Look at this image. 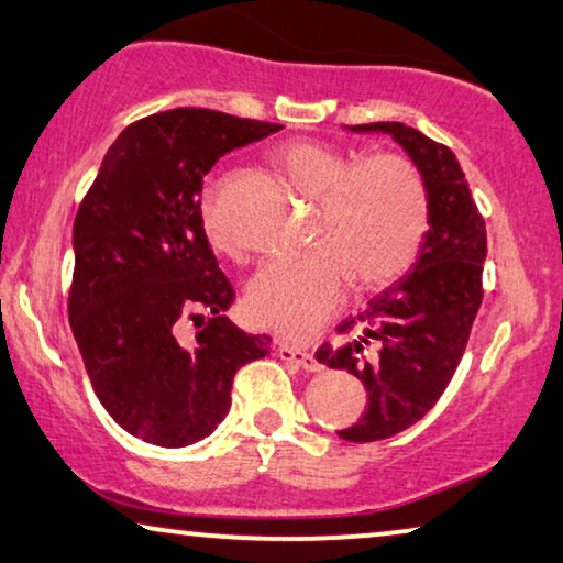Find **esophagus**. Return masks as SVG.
<instances>
[{
  "mask_svg": "<svg viewBox=\"0 0 563 563\" xmlns=\"http://www.w3.org/2000/svg\"><path fill=\"white\" fill-rule=\"evenodd\" d=\"M278 357L283 362H290V364H296V367H303L308 372H316L321 367L319 360H316L311 352L300 350V346H292V344H278Z\"/></svg>",
  "mask_w": 563,
  "mask_h": 563,
  "instance_id": "34e87169",
  "label": "esophagus"
}]
</instances>
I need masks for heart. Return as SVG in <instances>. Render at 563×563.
Segmentation results:
<instances>
[{
	"mask_svg": "<svg viewBox=\"0 0 563 563\" xmlns=\"http://www.w3.org/2000/svg\"><path fill=\"white\" fill-rule=\"evenodd\" d=\"M275 163L296 191L319 201V247L267 263L250 283L247 311L260 327L300 339L342 308L352 280L369 292L413 267L429 229V191L418 165L398 153L357 163L342 147L296 140L275 153ZM201 224L213 252L240 257L213 184L203 188Z\"/></svg>",
	"mask_w": 563,
	"mask_h": 563,
	"instance_id": "b5f03b06",
	"label": "heart"
}]
</instances>
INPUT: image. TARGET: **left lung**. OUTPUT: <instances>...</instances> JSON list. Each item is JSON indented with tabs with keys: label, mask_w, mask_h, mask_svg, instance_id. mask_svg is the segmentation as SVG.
Here are the masks:
<instances>
[{
	"label": "left lung",
	"mask_w": 563,
	"mask_h": 563,
	"mask_svg": "<svg viewBox=\"0 0 563 563\" xmlns=\"http://www.w3.org/2000/svg\"><path fill=\"white\" fill-rule=\"evenodd\" d=\"M352 130L387 132L408 150L426 180L431 224L413 273L342 321L336 329L346 336L342 346L323 342L316 350V360L327 367L362 379L367 410L339 437L367 443L421 421L454 377L485 296L487 229L462 165L446 145L402 122L354 124Z\"/></svg>",
	"instance_id": "obj_1"
}]
</instances>
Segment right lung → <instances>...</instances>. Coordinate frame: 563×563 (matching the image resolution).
I'll return each instance as SVG.
<instances>
[{
    "label": "right lung",
    "mask_w": 563,
    "mask_h": 563,
    "mask_svg": "<svg viewBox=\"0 0 563 563\" xmlns=\"http://www.w3.org/2000/svg\"><path fill=\"white\" fill-rule=\"evenodd\" d=\"M283 124L213 109H170L132 122L107 150L74 221L68 319L107 413L155 446L217 429L240 367L271 352L224 316L234 288L201 224L206 173L229 150ZM180 320L200 334L186 345Z\"/></svg>",
    "instance_id": "right-lung-1"
}]
</instances>
